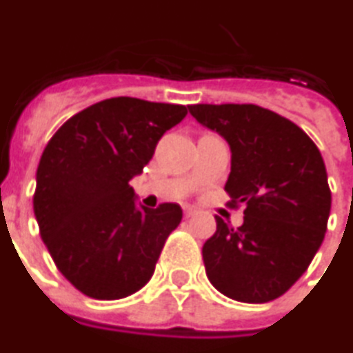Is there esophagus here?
Here are the masks:
<instances>
[{"mask_svg": "<svg viewBox=\"0 0 353 353\" xmlns=\"http://www.w3.org/2000/svg\"><path fill=\"white\" fill-rule=\"evenodd\" d=\"M183 212H185V219H192V216H194L198 211H196L194 207H185V209H183Z\"/></svg>", "mask_w": 353, "mask_h": 353, "instance_id": "34e87169", "label": "esophagus"}]
</instances>
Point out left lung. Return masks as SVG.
Instances as JSON below:
<instances>
[{"mask_svg": "<svg viewBox=\"0 0 353 353\" xmlns=\"http://www.w3.org/2000/svg\"><path fill=\"white\" fill-rule=\"evenodd\" d=\"M190 114L231 146L228 205L244 224L216 216L201 255L209 281L231 300L265 303L300 279L327 230L332 190L324 159L302 128L254 103H198Z\"/></svg>", "mask_w": 353, "mask_h": 353, "instance_id": "8db88e82", "label": "left lung"}]
</instances>
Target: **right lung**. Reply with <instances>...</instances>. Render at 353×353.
Instances as JSON below:
<instances>
[{
    "label": "right lung",
    "mask_w": 353,
    "mask_h": 353,
    "mask_svg": "<svg viewBox=\"0 0 353 353\" xmlns=\"http://www.w3.org/2000/svg\"><path fill=\"white\" fill-rule=\"evenodd\" d=\"M185 117V105L103 99L66 120L44 148L34 216L59 272L83 294L120 300L153 276L183 211L177 203L137 211L129 179Z\"/></svg>",
    "instance_id": "1"
}]
</instances>
